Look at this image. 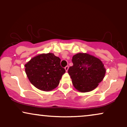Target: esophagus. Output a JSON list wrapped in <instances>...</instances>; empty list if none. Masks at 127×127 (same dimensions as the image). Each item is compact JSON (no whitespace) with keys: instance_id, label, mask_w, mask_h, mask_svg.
Returning a JSON list of instances; mask_svg holds the SVG:
<instances>
[{"instance_id":"esophagus-1","label":"esophagus","mask_w":127,"mask_h":127,"mask_svg":"<svg viewBox=\"0 0 127 127\" xmlns=\"http://www.w3.org/2000/svg\"><path fill=\"white\" fill-rule=\"evenodd\" d=\"M65 71H68V65H67V66L65 67Z\"/></svg>"}]
</instances>
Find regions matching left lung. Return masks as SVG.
I'll list each match as a JSON object with an SVG mask.
<instances>
[{
	"label": "left lung",
	"mask_w": 127,
	"mask_h": 127,
	"mask_svg": "<svg viewBox=\"0 0 127 127\" xmlns=\"http://www.w3.org/2000/svg\"><path fill=\"white\" fill-rule=\"evenodd\" d=\"M73 66L68 73L72 83L78 91L89 92L95 89L103 80L105 68L99 59L87 53H78L72 58Z\"/></svg>",
	"instance_id": "1"
}]
</instances>
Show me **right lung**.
I'll use <instances>...</instances> for the list:
<instances>
[{"label":"right lung","mask_w":127,"mask_h":127,"mask_svg":"<svg viewBox=\"0 0 127 127\" xmlns=\"http://www.w3.org/2000/svg\"><path fill=\"white\" fill-rule=\"evenodd\" d=\"M61 60L53 53L41 54L33 57L25 64V71L30 82L37 89L49 91L57 87L65 69Z\"/></svg>","instance_id":"add662e5"}]
</instances>
